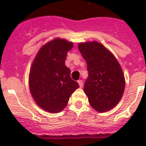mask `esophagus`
Instances as JSON below:
<instances>
[{
	"mask_svg": "<svg viewBox=\"0 0 146 146\" xmlns=\"http://www.w3.org/2000/svg\"><path fill=\"white\" fill-rule=\"evenodd\" d=\"M78 83H79V85H80V88H82V84H83V83H82V80H78Z\"/></svg>",
	"mask_w": 146,
	"mask_h": 146,
	"instance_id": "34e87169",
	"label": "esophagus"
}]
</instances>
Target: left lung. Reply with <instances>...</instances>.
Instances as JSON below:
<instances>
[{
  "label": "left lung",
  "instance_id": "left-lung-1",
  "mask_svg": "<svg viewBox=\"0 0 146 146\" xmlns=\"http://www.w3.org/2000/svg\"><path fill=\"white\" fill-rule=\"evenodd\" d=\"M78 48L87 63L89 76L84 92L89 104L98 112L110 111L120 102L125 89V78L119 62L99 42H81Z\"/></svg>",
  "mask_w": 146,
  "mask_h": 146
}]
</instances>
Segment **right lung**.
Segmentation results:
<instances>
[{
    "label": "right lung",
    "instance_id": "obj_1",
    "mask_svg": "<svg viewBox=\"0 0 146 146\" xmlns=\"http://www.w3.org/2000/svg\"><path fill=\"white\" fill-rule=\"evenodd\" d=\"M73 43L57 38L39 49L31 66L29 86L35 103L50 113H58L80 86L70 77L65 60Z\"/></svg>",
    "mask_w": 146,
    "mask_h": 146
}]
</instances>
